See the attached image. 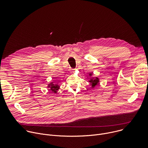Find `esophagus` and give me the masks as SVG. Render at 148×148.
<instances>
[{
    "instance_id": "obj_1",
    "label": "esophagus",
    "mask_w": 148,
    "mask_h": 148,
    "mask_svg": "<svg viewBox=\"0 0 148 148\" xmlns=\"http://www.w3.org/2000/svg\"><path fill=\"white\" fill-rule=\"evenodd\" d=\"M75 70V69H71V71H74Z\"/></svg>"
}]
</instances>
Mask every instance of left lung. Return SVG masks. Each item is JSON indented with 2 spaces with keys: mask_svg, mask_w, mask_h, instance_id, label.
Wrapping results in <instances>:
<instances>
[{
  "mask_svg": "<svg viewBox=\"0 0 148 148\" xmlns=\"http://www.w3.org/2000/svg\"><path fill=\"white\" fill-rule=\"evenodd\" d=\"M91 74H90V75ZM89 81L91 82L92 87H94L95 86L98 85V82L99 80H98V78H95L94 79H90Z\"/></svg>",
  "mask_w": 148,
  "mask_h": 148,
  "instance_id": "1",
  "label": "left lung"
}]
</instances>
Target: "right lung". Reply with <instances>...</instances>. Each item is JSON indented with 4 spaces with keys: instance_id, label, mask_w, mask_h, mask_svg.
<instances>
[{
    "instance_id": "1",
    "label": "right lung",
    "mask_w": 148,
    "mask_h": 148,
    "mask_svg": "<svg viewBox=\"0 0 148 148\" xmlns=\"http://www.w3.org/2000/svg\"><path fill=\"white\" fill-rule=\"evenodd\" d=\"M49 87H50V90H51L53 92H56L57 90L59 89V86L57 84H54L53 83H51L49 85Z\"/></svg>"
}]
</instances>
